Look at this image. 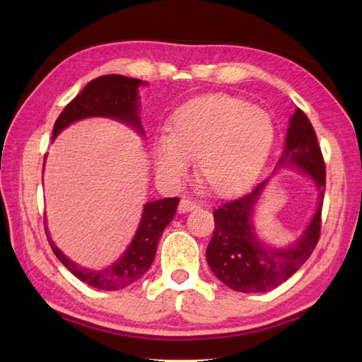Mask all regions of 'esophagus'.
Returning a JSON list of instances; mask_svg holds the SVG:
<instances>
[{"label":"esophagus","instance_id":"esophagus-1","mask_svg":"<svg viewBox=\"0 0 362 362\" xmlns=\"http://www.w3.org/2000/svg\"><path fill=\"white\" fill-rule=\"evenodd\" d=\"M196 209H197V204L187 197H183L179 204V213H188V211H193Z\"/></svg>","mask_w":362,"mask_h":362}]
</instances>
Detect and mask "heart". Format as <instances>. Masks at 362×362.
Masks as SVG:
<instances>
[{
    "label": "heart",
    "instance_id": "obj_1",
    "mask_svg": "<svg viewBox=\"0 0 362 362\" xmlns=\"http://www.w3.org/2000/svg\"><path fill=\"white\" fill-rule=\"evenodd\" d=\"M275 141V124L266 110L228 95H205L177 107L168 134L152 141L158 177L179 180L197 157V173L211 193L233 196L263 171Z\"/></svg>",
    "mask_w": 362,
    "mask_h": 362
}]
</instances>
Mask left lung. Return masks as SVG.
Wrapping results in <instances>:
<instances>
[{
  "label": "left lung",
  "mask_w": 362,
  "mask_h": 362,
  "mask_svg": "<svg viewBox=\"0 0 362 362\" xmlns=\"http://www.w3.org/2000/svg\"><path fill=\"white\" fill-rule=\"evenodd\" d=\"M283 169L308 175L319 197L313 218L302 235L286 245H272L257 233L253 211L271 179L236 201L214 210V232L206 247V261L218 279L240 292H267L294 275L316 247L320 235L325 193V163L308 117L296 109L289 118L284 149L274 173Z\"/></svg>",
  "instance_id": "left-lung-1"
}]
</instances>
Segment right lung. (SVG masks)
Here are the masks:
<instances>
[{"label": "right lung", "instance_id": "right-lung-1", "mask_svg": "<svg viewBox=\"0 0 362 362\" xmlns=\"http://www.w3.org/2000/svg\"><path fill=\"white\" fill-rule=\"evenodd\" d=\"M146 86H148V82L126 78V76L121 74H107L91 81L60 113L52 129V141L68 126L87 118L115 119L132 127L138 135L144 138L146 135L140 118L141 103L138 88ZM177 205H179L177 197L146 202L140 224H138L136 232L132 241L127 245V249L121 253V257L115 263L103 269H90L74 263L52 241L48 226H46V235H48V243L54 255L81 281L96 289L118 291L140 280L151 267L153 258H156L160 238L163 235L166 226H169V222L173 221Z\"/></svg>", "mask_w": 362, "mask_h": 362}]
</instances>
